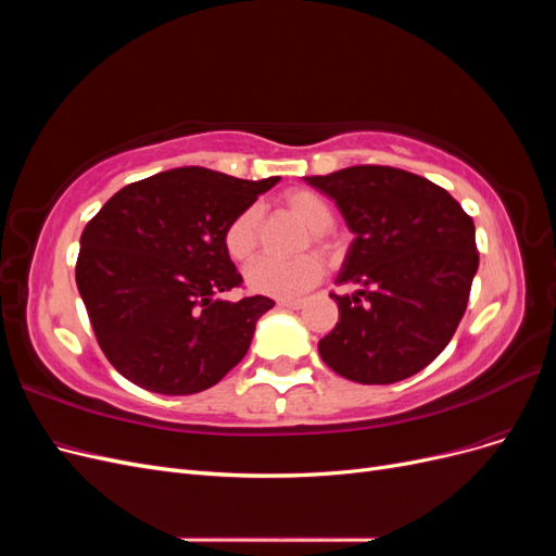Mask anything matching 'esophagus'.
<instances>
[{
    "instance_id": "obj_1",
    "label": "esophagus",
    "mask_w": 556,
    "mask_h": 556,
    "mask_svg": "<svg viewBox=\"0 0 556 556\" xmlns=\"http://www.w3.org/2000/svg\"><path fill=\"white\" fill-rule=\"evenodd\" d=\"M278 306H280V308H292V311H296V308L304 306V301H301V299H278Z\"/></svg>"
}]
</instances>
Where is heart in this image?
Here are the masks:
<instances>
[{
	"label": "heart",
	"mask_w": 556,
	"mask_h": 556,
	"mask_svg": "<svg viewBox=\"0 0 556 556\" xmlns=\"http://www.w3.org/2000/svg\"><path fill=\"white\" fill-rule=\"evenodd\" d=\"M282 208L292 213L296 220L308 229V241L315 250L327 257H336L341 252V241L333 233L336 211L333 204L311 188H292L280 197ZM223 245L231 262L248 264L255 257L260 245V208L245 206L227 223L223 231ZM325 264L313 252L294 260H271L260 257L252 262L245 271V280L255 292L268 296H296L311 290L323 278Z\"/></svg>",
	"instance_id": "b5f03b06"
}]
</instances>
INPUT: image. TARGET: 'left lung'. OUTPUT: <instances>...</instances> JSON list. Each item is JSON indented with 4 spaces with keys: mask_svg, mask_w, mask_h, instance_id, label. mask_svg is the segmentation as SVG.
Listing matches in <instances>:
<instances>
[{
    "mask_svg": "<svg viewBox=\"0 0 556 556\" xmlns=\"http://www.w3.org/2000/svg\"><path fill=\"white\" fill-rule=\"evenodd\" d=\"M308 185L341 208L352 241L336 294L339 323L317 343L339 376L392 384L441 355L466 313L478 271L476 225L441 185L394 166L359 164Z\"/></svg>",
    "mask_w": 556,
    "mask_h": 556,
    "instance_id": "8db88e82",
    "label": "left lung"
}]
</instances>
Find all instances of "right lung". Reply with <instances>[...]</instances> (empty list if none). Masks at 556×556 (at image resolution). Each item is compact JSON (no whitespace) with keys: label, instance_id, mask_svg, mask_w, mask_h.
I'll return each mask as SVG.
<instances>
[{"label":"right lung","instance_id":"right-lung-1","mask_svg":"<svg viewBox=\"0 0 556 556\" xmlns=\"http://www.w3.org/2000/svg\"><path fill=\"white\" fill-rule=\"evenodd\" d=\"M276 182L182 166L125 185L86 225L76 285L117 374L180 396L208 390L245 357L274 299L217 296L243 288L223 231Z\"/></svg>","mask_w":556,"mask_h":556}]
</instances>
